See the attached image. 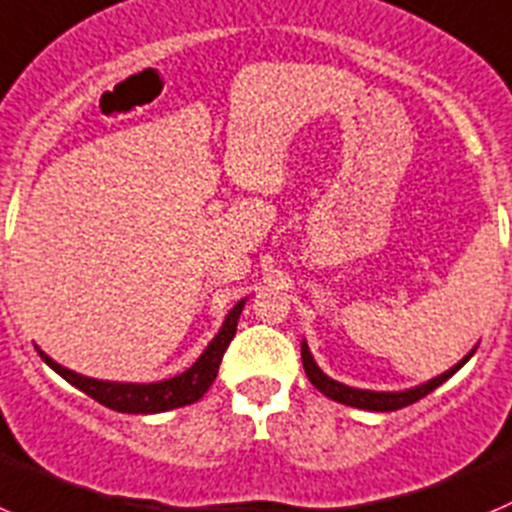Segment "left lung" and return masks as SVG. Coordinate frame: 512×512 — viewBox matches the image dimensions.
<instances>
[{
  "mask_svg": "<svg viewBox=\"0 0 512 512\" xmlns=\"http://www.w3.org/2000/svg\"><path fill=\"white\" fill-rule=\"evenodd\" d=\"M477 352V344H474L472 352L464 354L459 359L457 365L449 367L446 372L441 375L431 377V380L421 382V385H413V388H405V390H365V388H352V385H344V382L334 380V377L326 375L319 365H316V359H313L311 349H308L306 339L301 342V359H303V370H306L308 380L316 390L326 395V398L336 400V403H344V405H352V408H362V411H375V413H388V411H398V408H405V405L416 403L421 400L423 395H428L431 390H436L439 385H444L451 375H457L464 365H467L472 354Z\"/></svg>",
  "mask_w": 512,
  "mask_h": 512,
  "instance_id": "left-lung-1",
  "label": "left lung"
}]
</instances>
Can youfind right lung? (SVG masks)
Wrapping results in <instances>:
<instances>
[{
    "label": "right lung",
    "mask_w": 512,
    "mask_h": 512,
    "mask_svg": "<svg viewBox=\"0 0 512 512\" xmlns=\"http://www.w3.org/2000/svg\"><path fill=\"white\" fill-rule=\"evenodd\" d=\"M247 298L234 303L232 311L224 316L222 329L216 331V336L209 342V347L201 352V357L193 362L188 370L181 375H173L168 380L158 382H119V380H96V377H86L81 372H73L68 367L58 365L53 357L38 347V354L43 357L45 365L55 370L66 382H71L73 388L94 398L96 403L107 405L112 411L119 413H163L173 411V408H183V405L196 403L204 398L206 390L211 388V382L216 380V372L222 365V357L227 352L229 342L237 334V321L242 316Z\"/></svg>",
    "instance_id": "1"
}]
</instances>
